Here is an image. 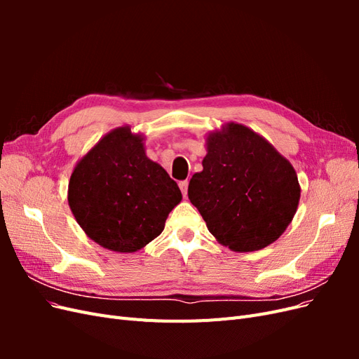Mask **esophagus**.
I'll use <instances>...</instances> for the list:
<instances>
[{
    "mask_svg": "<svg viewBox=\"0 0 359 359\" xmlns=\"http://www.w3.org/2000/svg\"><path fill=\"white\" fill-rule=\"evenodd\" d=\"M180 189H181V193H182V196L184 198H187V190H189V181L186 180V181H181L180 182Z\"/></svg>",
    "mask_w": 359,
    "mask_h": 359,
    "instance_id": "obj_1",
    "label": "esophagus"
}]
</instances>
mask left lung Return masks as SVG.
Wrapping results in <instances>:
<instances>
[{
	"instance_id": "8db88e82",
	"label": "left lung",
	"mask_w": 359,
	"mask_h": 359,
	"mask_svg": "<svg viewBox=\"0 0 359 359\" xmlns=\"http://www.w3.org/2000/svg\"><path fill=\"white\" fill-rule=\"evenodd\" d=\"M205 142L203 169L190 180L189 199L208 231L238 253L277 241L301 196L290 161L255 130L232 121L210 132Z\"/></svg>"
}]
</instances>
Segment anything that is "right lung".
Wrapping results in <instances>:
<instances>
[{
  "mask_svg": "<svg viewBox=\"0 0 359 359\" xmlns=\"http://www.w3.org/2000/svg\"><path fill=\"white\" fill-rule=\"evenodd\" d=\"M145 136L132 127L111 130L73 168L69 206L94 243L135 253L157 238L181 202L178 184L147 157Z\"/></svg>",
  "mask_w": 359,
  "mask_h": 359,
  "instance_id": "obj_1",
  "label": "right lung"
}]
</instances>
